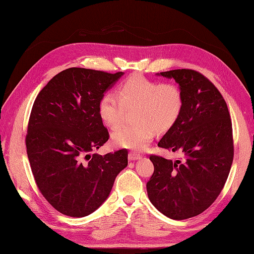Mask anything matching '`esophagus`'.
Wrapping results in <instances>:
<instances>
[{"mask_svg": "<svg viewBox=\"0 0 254 254\" xmlns=\"http://www.w3.org/2000/svg\"><path fill=\"white\" fill-rule=\"evenodd\" d=\"M141 156L139 154H135V153H129L128 154V159L129 161H134L136 159H140Z\"/></svg>", "mask_w": 254, "mask_h": 254, "instance_id": "34e87169", "label": "esophagus"}]
</instances>
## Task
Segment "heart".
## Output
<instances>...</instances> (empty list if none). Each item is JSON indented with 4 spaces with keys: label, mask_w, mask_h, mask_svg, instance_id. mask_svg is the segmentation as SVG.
<instances>
[{
    "label": "heart",
    "mask_w": 254,
    "mask_h": 254,
    "mask_svg": "<svg viewBox=\"0 0 254 254\" xmlns=\"http://www.w3.org/2000/svg\"><path fill=\"white\" fill-rule=\"evenodd\" d=\"M134 109V123L113 129L111 139L115 146L144 150L157 132H167L181 119L184 94L173 82L148 79L141 74L129 77L116 88V95L107 92L101 96L98 114L106 125L120 124L126 110Z\"/></svg>",
    "instance_id": "1"
}]
</instances>
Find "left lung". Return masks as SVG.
Instances as JSON below:
<instances>
[{
  "mask_svg": "<svg viewBox=\"0 0 254 254\" xmlns=\"http://www.w3.org/2000/svg\"><path fill=\"white\" fill-rule=\"evenodd\" d=\"M160 76L180 84L184 109L158 146L182 154L183 159L150 155L155 170L146 189L164 216L184 220L207 209L224 187L234 157L232 122L222 95L202 73L175 69Z\"/></svg>",
  "mask_w": 254,
  "mask_h": 254,
  "instance_id": "1",
  "label": "left lung"
}]
</instances>
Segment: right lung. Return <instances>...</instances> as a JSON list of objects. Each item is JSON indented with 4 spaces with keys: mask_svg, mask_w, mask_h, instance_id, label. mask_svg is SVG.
<instances>
[{
    "mask_svg": "<svg viewBox=\"0 0 254 254\" xmlns=\"http://www.w3.org/2000/svg\"><path fill=\"white\" fill-rule=\"evenodd\" d=\"M123 73L68 68L48 82L34 101L26 153L40 193L61 214H92L127 167V149L91 154L109 140L98 114L99 100Z\"/></svg>",
    "mask_w": 254,
    "mask_h": 254,
    "instance_id": "add662e5",
    "label": "right lung"
}]
</instances>
